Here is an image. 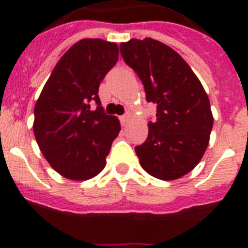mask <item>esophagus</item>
Here are the masks:
<instances>
[{
    "label": "esophagus",
    "mask_w": 248,
    "mask_h": 248,
    "mask_svg": "<svg viewBox=\"0 0 248 248\" xmlns=\"http://www.w3.org/2000/svg\"><path fill=\"white\" fill-rule=\"evenodd\" d=\"M129 118H130V114H129V113L124 114V115H122V117L119 118V119H120V123H122V125H125L126 123H128Z\"/></svg>",
    "instance_id": "1"
}]
</instances>
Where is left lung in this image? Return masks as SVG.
I'll return each mask as SVG.
<instances>
[{
  "mask_svg": "<svg viewBox=\"0 0 248 248\" xmlns=\"http://www.w3.org/2000/svg\"><path fill=\"white\" fill-rule=\"evenodd\" d=\"M120 54L143 82L146 100L156 104L148 138L135 146L140 165L160 180L179 179L198 165L209 145V97L180 54L159 41L130 39L120 45Z\"/></svg>",
  "mask_w": 248,
  "mask_h": 248,
  "instance_id": "obj_1",
  "label": "left lung"
}]
</instances>
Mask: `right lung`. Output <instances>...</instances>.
Segmentation results:
<instances>
[{"label": "right lung", "mask_w": 248, "mask_h": 248, "mask_svg": "<svg viewBox=\"0 0 248 248\" xmlns=\"http://www.w3.org/2000/svg\"><path fill=\"white\" fill-rule=\"evenodd\" d=\"M118 52L117 43L80 39L59 59L37 100V144L49 165L67 179L97 176L119 134V120L104 113L98 95L100 82L118 62Z\"/></svg>", "instance_id": "obj_1"}]
</instances>
